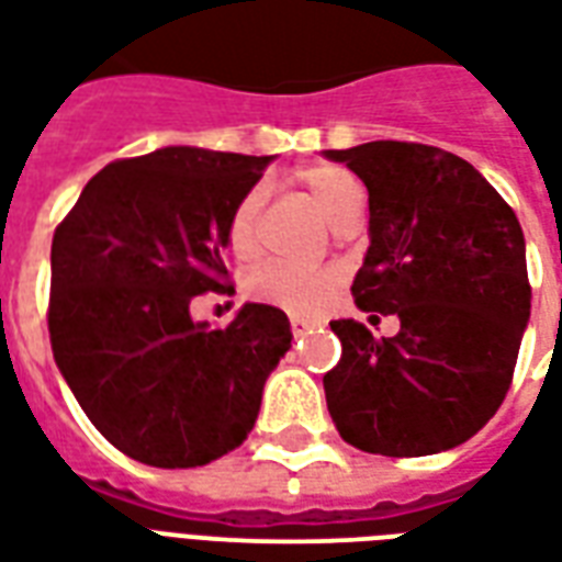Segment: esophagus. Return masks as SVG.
<instances>
[{
  "instance_id": "34e87169",
  "label": "esophagus",
  "mask_w": 562,
  "mask_h": 562,
  "mask_svg": "<svg viewBox=\"0 0 562 562\" xmlns=\"http://www.w3.org/2000/svg\"><path fill=\"white\" fill-rule=\"evenodd\" d=\"M289 324H292V334L294 336H303V334H306V327H310V318L292 315V318H289Z\"/></svg>"
}]
</instances>
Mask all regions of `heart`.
<instances>
[{"label": "heart", "mask_w": 562, "mask_h": 562, "mask_svg": "<svg viewBox=\"0 0 562 562\" xmlns=\"http://www.w3.org/2000/svg\"><path fill=\"white\" fill-rule=\"evenodd\" d=\"M294 181L313 199V205L322 211L327 223H334L348 207L363 202V187L345 166H306L294 176ZM261 202H265L261 187H252L238 199V205L232 207L226 244L232 256L238 259H252L259 252ZM336 285H339V273L334 268H303V265H285V261H268L249 277V294L256 301L297 315H315L324 310L334 297Z\"/></svg>", "instance_id": "b5f03b06"}]
</instances>
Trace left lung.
I'll return each instance as SVG.
<instances>
[{"mask_svg": "<svg viewBox=\"0 0 562 562\" xmlns=\"http://www.w3.org/2000/svg\"><path fill=\"white\" fill-rule=\"evenodd\" d=\"M369 190V249L355 303L396 315V336L351 318L324 375L336 429L351 447L414 459L452 450L494 417L513 384L530 318L525 235L515 211L468 160L423 143L327 151Z\"/></svg>", "mask_w": 562, "mask_h": 562, "instance_id": "8db88e82", "label": "left lung"}]
</instances>
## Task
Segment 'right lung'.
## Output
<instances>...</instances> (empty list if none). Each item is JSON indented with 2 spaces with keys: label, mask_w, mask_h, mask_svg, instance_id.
<instances>
[{
  "label": "right lung",
  "mask_w": 562,
  "mask_h": 562,
  "mask_svg": "<svg viewBox=\"0 0 562 562\" xmlns=\"http://www.w3.org/2000/svg\"><path fill=\"white\" fill-rule=\"evenodd\" d=\"M270 157L172 145L103 166L49 252V345L94 429L151 468H199L256 426L289 318L247 303L228 327L190 318L232 294L223 261L238 199Z\"/></svg>",
  "instance_id": "obj_1"
}]
</instances>
